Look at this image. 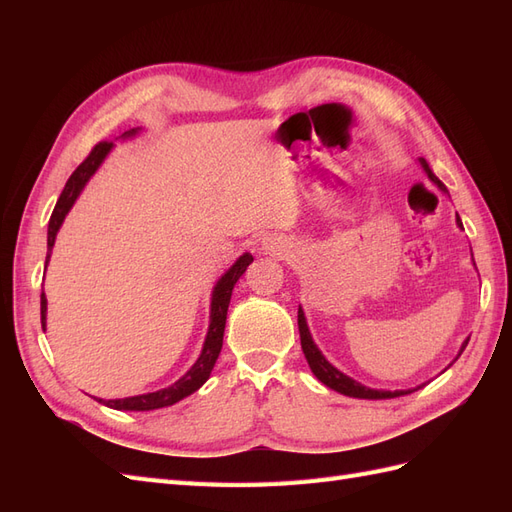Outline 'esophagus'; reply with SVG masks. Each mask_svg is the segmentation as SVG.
Listing matches in <instances>:
<instances>
[{
  "label": "esophagus",
  "mask_w": 512,
  "mask_h": 512,
  "mask_svg": "<svg viewBox=\"0 0 512 512\" xmlns=\"http://www.w3.org/2000/svg\"><path fill=\"white\" fill-rule=\"evenodd\" d=\"M288 243L286 241H282V239H267L265 243H262V250L265 252H269V254H286L288 252Z\"/></svg>",
  "instance_id": "34e87169"
}]
</instances>
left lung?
<instances>
[{"instance_id": "left-lung-1", "label": "left lung", "mask_w": 512, "mask_h": 512, "mask_svg": "<svg viewBox=\"0 0 512 512\" xmlns=\"http://www.w3.org/2000/svg\"><path fill=\"white\" fill-rule=\"evenodd\" d=\"M421 166L425 168L427 177H429L433 183H436L442 192H446L444 183H442L436 175L431 173L429 164H427L423 158H421ZM457 224H459V228H463V224H461V220H459V215H457ZM299 333H301V348H303V354H305V359H307L309 367H312L314 376H316L322 384H327L329 389H333V391H337V393L348 395V397H359V399H393V397H401V395H408V393H412V391H416V389H421V386H416V389H408V391H376V389H367V386H363L361 382H356V380L348 378L346 374H342V371H339L337 367H333L327 359H324L322 352H320L318 346L314 344L312 335H309L307 322H305V314H303L301 307H299ZM468 342H470V339H466V342L461 344L459 354H461L463 350H466ZM459 354H457V356H459Z\"/></svg>"}]
</instances>
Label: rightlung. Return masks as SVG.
Returning a JSON list of instances; mask_svg holds the SVG:
<instances>
[{
	"label": "right lung",
	"instance_id": "right-lung-1",
	"mask_svg": "<svg viewBox=\"0 0 512 512\" xmlns=\"http://www.w3.org/2000/svg\"><path fill=\"white\" fill-rule=\"evenodd\" d=\"M136 130H130L123 136H134ZM113 149L111 141H102L98 143L94 149H91L89 156L79 164V168L74 170L70 175V179L66 181V188L61 192L57 205L53 209V215L49 220V239H46V265H49V258L53 252L55 245V237L59 226L64 224L68 211L72 209L74 200L79 198V194L83 192L85 183L91 179V175L96 173L98 166L102 164V160L106 158V153ZM254 260L252 254H243L235 265H232L224 275L222 280L215 284L213 294H211V322H209V333L205 337V346L203 352H200L198 361L192 365V369L185 374L183 378H179L175 384H170L168 389H160L156 393H145V395H136V397H126V399H98L100 404L115 408V410H136V412H145V410H158V408H166L173 406L177 401H181L183 397L192 395L194 391H198L209 380L211 369L218 361L220 350H222V339H224V327H226V314H228V303H230V294L232 288H235L239 277L245 273V269L250 267V262ZM40 320H42V329L46 327V297L42 292L40 297Z\"/></svg>",
	"mask_w": 512,
	"mask_h": 512
}]
</instances>
